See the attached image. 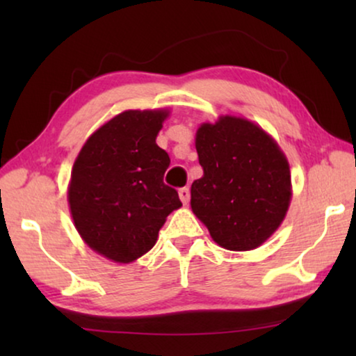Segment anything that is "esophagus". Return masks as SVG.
<instances>
[{
    "label": "esophagus",
    "mask_w": 356,
    "mask_h": 356,
    "mask_svg": "<svg viewBox=\"0 0 356 356\" xmlns=\"http://www.w3.org/2000/svg\"><path fill=\"white\" fill-rule=\"evenodd\" d=\"M178 196H179V201H181L184 206L189 202V188H181L178 191Z\"/></svg>",
    "instance_id": "esophagus-1"
}]
</instances>
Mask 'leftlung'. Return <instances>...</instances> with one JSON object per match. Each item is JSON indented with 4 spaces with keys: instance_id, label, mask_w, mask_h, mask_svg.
Instances as JSON below:
<instances>
[{
    "instance_id": "obj_1",
    "label": "left lung",
    "mask_w": 356,
    "mask_h": 356,
    "mask_svg": "<svg viewBox=\"0 0 356 356\" xmlns=\"http://www.w3.org/2000/svg\"><path fill=\"white\" fill-rule=\"evenodd\" d=\"M202 178L191 184V211L212 240L230 251L259 248L285 220L290 163L277 140L251 120L220 115L196 131Z\"/></svg>"
}]
</instances>
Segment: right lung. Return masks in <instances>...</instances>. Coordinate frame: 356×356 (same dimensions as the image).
<instances>
[{
    "label": "right lung",
    "instance_id": "add662e5",
    "mask_svg": "<svg viewBox=\"0 0 356 356\" xmlns=\"http://www.w3.org/2000/svg\"><path fill=\"white\" fill-rule=\"evenodd\" d=\"M168 108L126 110L95 129L71 170L67 204L82 241L97 254L131 264L150 251L178 193L163 183L170 157L155 139Z\"/></svg>",
    "mask_w": 356,
    "mask_h": 356
}]
</instances>
